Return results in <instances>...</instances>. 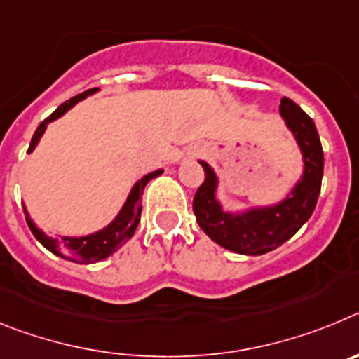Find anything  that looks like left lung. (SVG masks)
I'll return each mask as SVG.
<instances>
[{
  "label": "left lung",
  "mask_w": 359,
  "mask_h": 359,
  "mask_svg": "<svg viewBox=\"0 0 359 359\" xmlns=\"http://www.w3.org/2000/svg\"><path fill=\"white\" fill-rule=\"evenodd\" d=\"M278 113L302 154V174L280 201L226 210L219 198L221 180L217 172L207 161L199 160L205 169V182L192 203L198 224L214 243L241 255H262L278 248L307 223L318 201L323 151L315 122L287 97L280 100Z\"/></svg>",
  "instance_id": "8db88e82"
}]
</instances>
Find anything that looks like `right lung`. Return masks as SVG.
Here are the masks:
<instances>
[{
    "label": "right lung",
    "instance_id": "right-lung-1",
    "mask_svg": "<svg viewBox=\"0 0 359 359\" xmlns=\"http://www.w3.org/2000/svg\"><path fill=\"white\" fill-rule=\"evenodd\" d=\"M97 91H98L97 88L84 91V93L69 98V100H66L65 104H61V106L57 107L48 118L43 120V122L39 123V128L36 129V133H34V136H32L28 152H32L37 147V144H39V140L43 138L44 131H46V128H48L50 123L55 122V120L61 118V116H65L69 109H73L79 102L86 100V98L91 97V95L97 93ZM161 172H163V169H158L145 174L144 177H140V180L133 185V189L129 190L128 198H126V201H123L118 214L113 217V221H111L109 224H106L104 228H100V230L91 231V233H88V236H79V237L65 236L62 239H53V237H48L36 223H34V221H32V217L28 215L27 207L23 205L28 228H30L34 237L43 244L44 248L50 250V252L55 253V255L62 257V259H66V261L77 262V264H93V262L102 261V259L109 257L111 253H115L116 250L122 248L123 244L131 239L136 226H138V223H140V214H142L140 196L144 194L145 185L151 182L152 177L160 176Z\"/></svg>",
    "mask_w": 359,
    "mask_h": 359
}]
</instances>
